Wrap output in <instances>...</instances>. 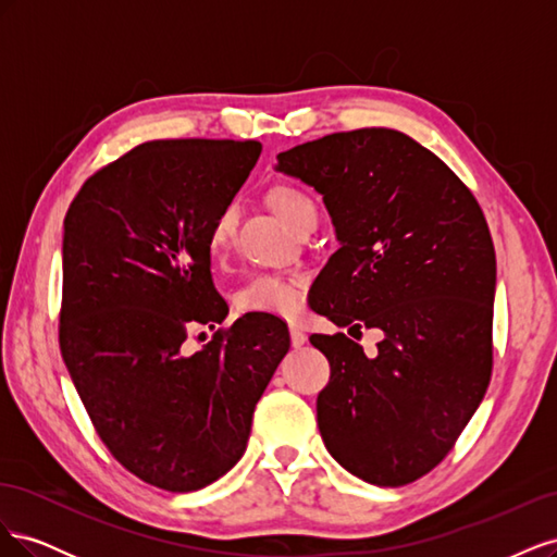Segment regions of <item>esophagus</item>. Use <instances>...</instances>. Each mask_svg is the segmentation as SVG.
Here are the masks:
<instances>
[{
	"label": "esophagus",
	"instance_id": "esophagus-1",
	"mask_svg": "<svg viewBox=\"0 0 557 557\" xmlns=\"http://www.w3.org/2000/svg\"><path fill=\"white\" fill-rule=\"evenodd\" d=\"M290 344H293V348H301V346L307 344V334L293 325L290 327Z\"/></svg>",
	"mask_w": 557,
	"mask_h": 557
}]
</instances>
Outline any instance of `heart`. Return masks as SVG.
Listing matches in <instances>:
<instances>
[{"instance_id":"obj_1","label":"heart","mask_w":557,"mask_h":557,"mask_svg":"<svg viewBox=\"0 0 557 557\" xmlns=\"http://www.w3.org/2000/svg\"><path fill=\"white\" fill-rule=\"evenodd\" d=\"M267 201L281 221L295 232L305 227L309 221H318V207L313 197L297 188V185H272L267 193ZM234 225H237V209L234 207H225L213 218L209 230V250L213 258H221L230 248ZM305 290L307 278L301 274H258L250 276L234 295V307L242 313L295 318L301 311Z\"/></svg>"}]
</instances>
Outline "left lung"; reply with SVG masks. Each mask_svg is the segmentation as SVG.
Masks as SVG:
<instances>
[{"label": "left lung", "mask_w": 557, "mask_h": 557, "mask_svg": "<svg viewBox=\"0 0 557 557\" xmlns=\"http://www.w3.org/2000/svg\"><path fill=\"white\" fill-rule=\"evenodd\" d=\"M323 195L339 250L313 311L381 330L376 358L344 332L311 334L330 362L318 430L374 485H407L458 442L493 374L495 246L476 197L432 150L385 127L334 132L276 156Z\"/></svg>", "instance_id": "8db88e82"}]
</instances>
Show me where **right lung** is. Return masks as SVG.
Here are the masks:
<instances>
[{
  "mask_svg": "<svg viewBox=\"0 0 557 557\" xmlns=\"http://www.w3.org/2000/svg\"><path fill=\"white\" fill-rule=\"evenodd\" d=\"M260 141L160 139L95 172L64 215L60 350L99 440L134 476L199 491L239 462L252 411L290 348L288 325L223 323L209 230Z\"/></svg>",
  "mask_w": 557,
  "mask_h": 557,
  "instance_id": "obj_1",
  "label": "right lung"
}]
</instances>
